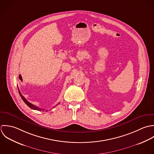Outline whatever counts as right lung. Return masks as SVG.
I'll list each match as a JSON object with an SVG mask.
<instances>
[{"label": "right lung", "mask_w": 154, "mask_h": 154, "mask_svg": "<svg viewBox=\"0 0 154 154\" xmlns=\"http://www.w3.org/2000/svg\"><path fill=\"white\" fill-rule=\"evenodd\" d=\"M18 92H19V94H20V96L21 97V98H22V99L23 100V101L31 109H34V110H37V111H44V109H42V108H40L39 107H37V106H35V105H32V104H31V103H30L29 101H27V100H26V99L23 96V94H21V92L20 91V90H19V89H18ZM58 103V104H59ZM55 107V106H54ZM54 107H53V108H54Z\"/></svg>", "instance_id": "1"}]
</instances>
